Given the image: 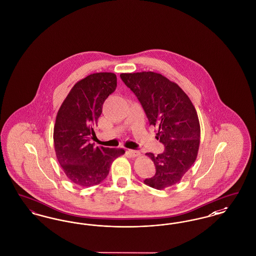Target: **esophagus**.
I'll use <instances>...</instances> for the list:
<instances>
[{
	"label": "esophagus",
	"mask_w": 256,
	"mask_h": 256,
	"mask_svg": "<svg viewBox=\"0 0 256 256\" xmlns=\"http://www.w3.org/2000/svg\"><path fill=\"white\" fill-rule=\"evenodd\" d=\"M126 154L130 156V158H137L140 156V152L139 150H128L126 152Z\"/></svg>",
	"instance_id": "34e87169"
}]
</instances>
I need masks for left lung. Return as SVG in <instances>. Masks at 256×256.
Masks as SVG:
<instances>
[{
  "label": "left lung",
  "mask_w": 256,
  "mask_h": 256,
  "mask_svg": "<svg viewBox=\"0 0 256 256\" xmlns=\"http://www.w3.org/2000/svg\"><path fill=\"white\" fill-rule=\"evenodd\" d=\"M124 84L138 98L150 124L165 150L146 154L156 172L144 182L162 190L180 182L198 156L200 137L198 117L191 100L176 82L154 72L122 73Z\"/></svg>",
  "instance_id": "obj_1"
}]
</instances>
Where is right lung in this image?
Returning <instances> with one entry per match:
<instances>
[{
    "mask_svg": "<svg viewBox=\"0 0 256 256\" xmlns=\"http://www.w3.org/2000/svg\"><path fill=\"white\" fill-rule=\"evenodd\" d=\"M117 86L113 73H95L78 82L58 112L54 128L56 158L72 182L88 187L108 176L112 162L124 154L122 148H94V128L102 104Z\"/></svg>",
    "mask_w": 256,
    "mask_h": 256,
    "instance_id": "right-lung-1",
    "label": "right lung"
}]
</instances>
